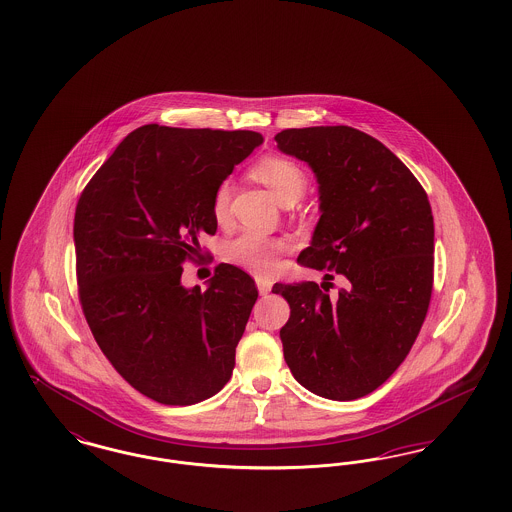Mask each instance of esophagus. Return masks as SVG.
I'll return each instance as SVG.
<instances>
[{
  "instance_id": "34e87169",
  "label": "esophagus",
  "mask_w": 512,
  "mask_h": 512,
  "mask_svg": "<svg viewBox=\"0 0 512 512\" xmlns=\"http://www.w3.org/2000/svg\"><path fill=\"white\" fill-rule=\"evenodd\" d=\"M255 282H257V288H259V293H261V295H267V293L272 290V282H270V278L257 276V278H255Z\"/></svg>"
}]
</instances>
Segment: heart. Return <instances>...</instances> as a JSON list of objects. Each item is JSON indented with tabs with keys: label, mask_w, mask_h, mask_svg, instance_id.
Returning a JSON list of instances; mask_svg holds the SVG:
<instances>
[{
	"label": "heart",
	"mask_w": 512,
	"mask_h": 512,
	"mask_svg": "<svg viewBox=\"0 0 512 512\" xmlns=\"http://www.w3.org/2000/svg\"><path fill=\"white\" fill-rule=\"evenodd\" d=\"M253 174L270 188L274 197L286 205L295 203L307 188L305 171L286 157H267L259 161L253 169ZM230 182H222L213 195V217L224 224L230 215ZM288 249L286 240L272 238L257 230H245L232 238L224 247V259L236 267L265 274L276 267L280 253Z\"/></svg>",
	"instance_id": "1"
}]
</instances>
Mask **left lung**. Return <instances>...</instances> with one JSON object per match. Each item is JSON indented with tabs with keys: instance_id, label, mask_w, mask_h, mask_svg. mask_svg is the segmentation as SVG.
I'll use <instances>...</instances> for the list:
<instances>
[{
	"instance_id": "left-lung-1",
	"label": "left lung",
	"mask_w": 512,
	"mask_h": 512,
	"mask_svg": "<svg viewBox=\"0 0 512 512\" xmlns=\"http://www.w3.org/2000/svg\"><path fill=\"white\" fill-rule=\"evenodd\" d=\"M280 151L317 176L320 220L297 263L347 282L274 284L290 303L280 330L293 378L334 401L380 388L409 355L434 286L428 195L388 147L351 126L288 128ZM325 292H321V288Z\"/></svg>"
}]
</instances>
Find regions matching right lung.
Wrapping results in <instances>:
<instances>
[{"label":"right lung","instance_id":"right-lung-1","mask_svg":"<svg viewBox=\"0 0 512 512\" xmlns=\"http://www.w3.org/2000/svg\"><path fill=\"white\" fill-rule=\"evenodd\" d=\"M263 144L251 130L130 132L86 184L74 213L78 297L99 349L149 399L194 405L219 393L257 301L255 280L220 263L186 290L184 261L215 234V190Z\"/></svg>","mask_w":512,"mask_h":512}]
</instances>
